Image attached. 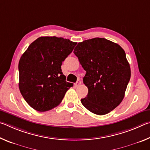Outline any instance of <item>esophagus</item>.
<instances>
[{"mask_svg":"<svg viewBox=\"0 0 150 150\" xmlns=\"http://www.w3.org/2000/svg\"><path fill=\"white\" fill-rule=\"evenodd\" d=\"M81 84V81H77V82H76V83H75V86H77H77H79V85H80Z\"/></svg>","mask_w":150,"mask_h":150,"instance_id":"obj_1","label":"esophagus"}]
</instances>
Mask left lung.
Masks as SVG:
<instances>
[{
  "mask_svg": "<svg viewBox=\"0 0 150 150\" xmlns=\"http://www.w3.org/2000/svg\"><path fill=\"white\" fill-rule=\"evenodd\" d=\"M86 74L88 95L81 100L95 115L108 114L120 105L130 79V64L118 44L101 38L78 43L74 50Z\"/></svg>",
  "mask_w": 150,
  "mask_h": 150,
  "instance_id": "1",
  "label": "left lung"
}]
</instances>
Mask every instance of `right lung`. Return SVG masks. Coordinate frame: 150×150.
Instances as JSON below:
<instances>
[{
	"label": "right lung",
	"instance_id": "1",
	"mask_svg": "<svg viewBox=\"0 0 150 150\" xmlns=\"http://www.w3.org/2000/svg\"><path fill=\"white\" fill-rule=\"evenodd\" d=\"M76 45L77 42L63 38L40 37L20 57L19 89L35 110L47 111L59 105L73 87L65 81L61 66Z\"/></svg>",
	"mask_w": 150,
	"mask_h": 150
}]
</instances>
